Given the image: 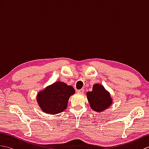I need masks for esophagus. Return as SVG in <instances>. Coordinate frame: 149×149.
I'll return each mask as SVG.
<instances>
[{
  "label": "esophagus",
  "instance_id": "obj_1",
  "mask_svg": "<svg viewBox=\"0 0 149 149\" xmlns=\"http://www.w3.org/2000/svg\"><path fill=\"white\" fill-rule=\"evenodd\" d=\"M84 90L83 89H81V90H77V92L79 93H81V94H83L84 93Z\"/></svg>",
  "mask_w": 149,
  "mask_h": 149
}]
</instances>
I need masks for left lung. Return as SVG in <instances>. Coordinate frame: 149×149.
<instances>
[{"instance_id": "left-lung-1", "label": "left lung", "mask_w": 149, "mask_h": 149, "mask_svg": "<svg viewBox=\"0 0 149 149\" xmlns=\"http://www.w3.org/2000/svg\"><path fill=\"white\" fill-rule=\"evenodd\" d=\"M91 108L95 111L101 112L111 105L113 100L108 91L99 84L93 85V90L86 93Z\"/></svg>"}]
</instances>
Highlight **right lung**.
<instances>
[{"label": "right lung", "mask_w": 149, "mask_h": 149, "mask_svg": "<svg viewBox=\"0 0 149 149\" xmlns=\"http://www.w3.org/2000/svg\"><path fill=\"white\" fill-rule=\"evenodd\" d=\"M74 93L72 86L58 81L40 91L36 99L42 111L56 115L66 109L70 97Z\"/></svg>", "instance_id": "right-lung-1"}]
</instances>
